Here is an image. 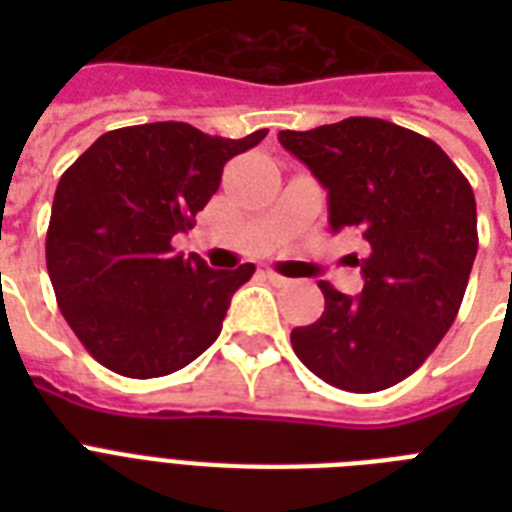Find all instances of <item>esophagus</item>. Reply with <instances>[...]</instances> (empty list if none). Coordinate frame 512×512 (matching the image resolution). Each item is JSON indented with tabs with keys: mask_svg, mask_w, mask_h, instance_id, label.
I'll return each instance as SVG.
<instances>
[{
	"mask_svg": "<svg viewBox=\"0 0 512 512\" xmlns=\"http://www.w3.org/2000/svg\"><path fill=\"white\" fill-rule=\"evenodd\" d=\"M265 279L271 281L273 287H289V284H292V279H287V276H281V273H276V271L265 273Z\"/></svg>",
	"mask_w": 512,
	"mask_h": 512,
	"instance_id": "1",
	"label": "esophagus"
}]
</instances>
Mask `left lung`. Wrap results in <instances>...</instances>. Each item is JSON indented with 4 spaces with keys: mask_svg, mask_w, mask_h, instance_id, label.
<instances>
[{
    "mask_svg": "<svg viewBox=\"0 0 512 512\" xmlns=\"http://www.w3.org/2000/svg\"><path fill=\"white\" fill-rule=\"evenodd\" d=\"M279 143L327 188L332 231L366 241L364 289L319 281L324 313L292 329L297 358L329 385L377 393L420 369L457 319L478 252L476 196L433 140L350 116Z\"/></svg>",
    "mask_w": 512,
    "mask_h": 512,
    "instance_id": "8db88e82",
    "label": "left lung"
}]
</instances>
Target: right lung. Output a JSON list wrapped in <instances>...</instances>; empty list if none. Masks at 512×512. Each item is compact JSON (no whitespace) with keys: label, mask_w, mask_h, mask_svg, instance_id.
Wrapping results in <instances>:
<instances>
[{"label":"right lung","mask_w":512,"mask_h":512,"mask_svg":"<svg viewBox=\"0 0 512 512\" xmlns=\"http://www.w3.org/2000/svg\"><path fill=\"white\" fill-rule=\"evenodd\" d=\"M268 135L217 138L185 122L100 135L63 177L47 228L60 313L98 364L148 380L183 369L217 340L255 265L212 271L172 249L220 185L223 167Z\"/></svg>","instance_id":"1"}]
</instances>
